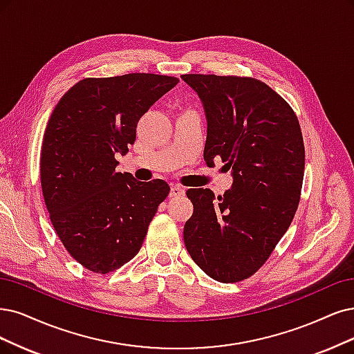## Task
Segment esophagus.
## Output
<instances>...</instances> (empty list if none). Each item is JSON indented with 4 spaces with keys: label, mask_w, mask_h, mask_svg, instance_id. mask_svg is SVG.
I'll return each mask as SVG.
<instances>
[{
    "label": "esophagus",
    "mask_w": 354,
    "mask_h": 354,
    "mask_svg": "<svg viewBox=\"0 0 354 354\" xmlns=\"http://www.w3.org/2000/svg\"><path fill=\"white\" fill-rule=\"evenodd\" d=\"M185 194V189L179 187V185H174L170 188V197H180V195Z\"/></svg>",
    "instance_id": "1"
}]
</instances>
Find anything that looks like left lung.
<instances>
[{
	"instance_id": "left-lung-1",
	"label": "left lung",
	"mask_w": 354,
	"mask_h": 354,
	"mask_svg": "<svg viewBox=\"0 0 354 354\" xmlns=\"http://www.w3.org/2000/svg\"><path fill=\"white\" fill-rule=\"evenodd\" d=\"M207 116L204 162L221 159L233 185L223 195L191 188L187 250L207 276L236 283L266 264L297 210L305 170L299 120L277 91L254 77L184 74Z\"/></svg>"
}]
</instances>
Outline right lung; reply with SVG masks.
I'll use <instances>...</instances> for the list:
<instances>
[{
  "mask_svg": "<svg viewBox=\"0 0 354 354\" xmlns=\"http://www.w3.org/2000/svg\"><path fill=\"white\" fill-rule=\"evenodd\" d=\"M179 78L149 73L87 77L52 112L42 141L44 200L65 250L86 270L109 274L133 259L159 204L162 179L136 180L116 172L140 118Z\"/></svg>",
  "mask_w": 354,
  "mask_h": 354,
  "instance_id": "right-lung-1",
  "label": "right lung"
}]
</instances>
